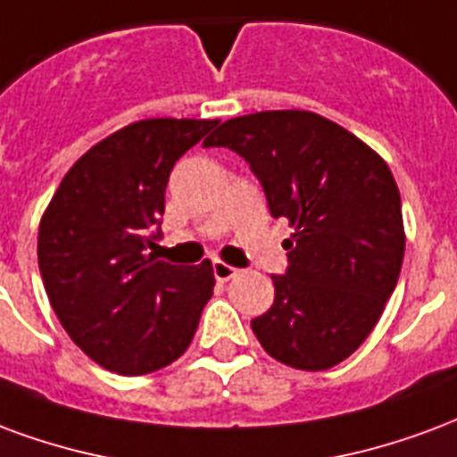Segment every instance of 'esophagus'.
<instances>
[{"label":"esophagus","instance_id":"1","mask_svg":"<svg viewBox=\"0 0 457 457\" xmlns=\"http://www.w3.org/2000/svg\"><path fill=\"white\" fill-rule=\"evenodd\" d=\"M212 270H214V278L219 279V282H226V279L236 278V272H238V270L233 268V265H228V262H224V261H214Z\"/></svg>","mask_w":457,"mask_h":457}]
</instances>
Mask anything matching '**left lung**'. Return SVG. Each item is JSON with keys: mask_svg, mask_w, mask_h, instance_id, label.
<instances>
[{"mask_svg": "<svg viewBox=\"0 0 457 457\" xmlns=\"http://www.w3.org/2000/svg\"><path fill=\"white\" fill-rule=\"evenodd\" d=\"M238 153L261 179L270 214L295 228L287 272L253 334L275 361L328 370L361 348L397 287L404 224L387 162L314 112L228 119L204 148Z\"/></svg>", "mask_w": 457, "mask_h": 457, "instance_id": "left-lung-1", "label": "left lung"}]
</instances>
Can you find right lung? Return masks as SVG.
Wrapping results in <instances>:
<instances>
[{
  "mask_svg": "<svg viewBox=\"0 0 457 457\" xmlns=\"http://www.w3.org/2000/svg\"><path fill=\"white\" fill-rule=\"evenodd\" d=\"M219 121L145 119L68 170L38 226V268L55 316L102 368L148 375L178 361L214 292L212 262L158 261L170 172Z\"/></svg>",
  "mask_w": 457,
  "mask_h": 457,
  "instance_id": "1",
  "label": "right lung"
}]
</instances>
